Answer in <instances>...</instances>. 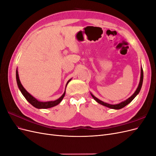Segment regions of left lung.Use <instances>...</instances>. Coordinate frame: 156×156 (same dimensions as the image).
<instances>
[{"label": "left lung", "instance_id": "left-lung-1", "mask_svg": "<svg viewBox=\"0 0 156 156\" xmlns=\"http://www.w3.org/2000/svg\"><path fill=\"white\" fill-rule=\"evenodd\" d=\"M143 68H141L140 69V82H139V86L137 87V88L136 89L135 92H134V94L132 95L131 97H129L128 99H127L126 100L124 101H122L121 103H118V104H115V105H112V104H109V103H105V102H103L102 101H101L100 100H99V99H98L96 97L94 96L93 94L92 93H90L91 96H92V98L95 100L98 103H100V104L105 106V107H108V108H113V109H120V108L124 107L125 106H126L127 104H129V103L133 100V99L138 95V94L139 93L140 89H141V87H142V85H143Z\"/></svg>", "mask_w": 156, "mask_h": 156}]
</instances>
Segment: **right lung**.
I'll list each match as a JSON object with an SVG mask.
<instances>
[{"label": "right lung", "mask_w": 156, "mask_h": 156, "mask_svg": "<svg viewBox=\"0 0 156 156\" xmlns=\"http://www.w3.org/2000/svg\"><path fill=\"white\" fill-rule=\"evenodd\" d=\"M72 80V79H70L69 81L67 82L66 83V87L68 85V83ZM16 81H17V86L19 87V89L20 90L21 92L22 93V94L25 98L26 100L28 101V102H29L30 104L34 106V107L37 108H51L55 107L56 105H57L58 104L62 101V100H63V98L65 96V93H66V90L64 92V94H62L61 97H60L58 100H55V101H45V102H43V101H40L36 99L33 97L30 94H29L28 92L25 88L23 87L22 84L21 83V81L20 80V77H19V74H18V71H17V68L16 69Z\"/></svg>", "instance_id": "right-lung-1"}]
</instances>
